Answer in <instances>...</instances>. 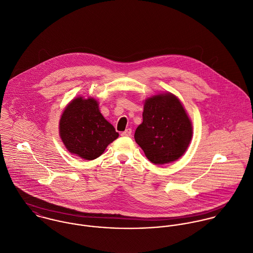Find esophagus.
Segmentation results:
<instances>
[{"instance_id": "esophagus-1", "label": "esophagus", "mask_w": 253, "mask_h": 253, "mask_svg": "<svg viewBox=\"0 0 253 253\" xmlns=\"http://www.w3.org/2000/svg\"><path fill=\"white\" fill-rule=\"evenodd\" d=\"M122 136H124V137L131 136V128H127L124 132H122Z\"/></svg>"}]
</instances>
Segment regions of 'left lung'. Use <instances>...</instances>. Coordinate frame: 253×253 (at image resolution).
I'll use <instances>...</instances> for the list:
<instances>
[{"label":"left lung","instance_id":"1","mask_svg":"<svg viewBox=\"0 0 253 253\" xmlns=\"http://www.w3.org/2000/svg\"><path fill=\"white\" fill-rule=\"evenodd\" d=\"M142 117L134 139L150 162L169 164L185 154L193 137V126L176 95L163 92L146 98Z\"/></svg>","mask_w":253,"mask_h":253}]
</instances>
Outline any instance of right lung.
Returning a JSON list of instances; mask_svg holds the SVG:
<instances>
[{"instance_id":"1","label":"right lung","mask_w":253,"mask_h":253,"mask_svg":"<svg viewBox=\"0 0 253 253\" xmlns=\"http://www.w3.org/2000/svg\"><path fill=\"white\" fill-rule=\"evenodd\" d=\"M59 136L71 154L92 161L103 154L119 133L100 113L96 99L78 96L60 117Z\"/></svg>"}]
</instances>
